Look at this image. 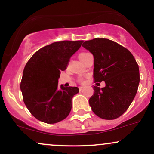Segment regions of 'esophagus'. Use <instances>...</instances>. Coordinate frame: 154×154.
<instances>
[{"label":"esophagus","instance_id":"1","mask_svg":"<svg viewBox=\"0 0 154 154\" xmlns=\"http://www.w3.org/2000/svg\"><path fill=\"white\" fill-rule=\"evenodd\" d=\"M82 89H83V87H79V91H82Z\"/></svg>","mask_w":154,"mask_h":154}]
</instances>
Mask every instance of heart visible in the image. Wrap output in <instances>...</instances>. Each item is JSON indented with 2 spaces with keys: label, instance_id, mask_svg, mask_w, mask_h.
Instances as JSON below:
<instances>
[{
  "label": "heart",
  "instance_id": "b5f03b06",
  "mask_svg": "<svg viewBox=\"0 0 154 154\" xmlns=\"http://www.w3.org/2000/svg\"><path fill=\"white\" fill-rule=\"evenodd\" d=\"M88 54H89V53H88V52H82V53H80V54H79V59L81 60L83 57H84V56H85L86 55H88ZM78 80H79V82H83V79L82 78H79Z\"/></svg>",
  "mask_w": 154,
  "mask_h": 154
}]
</instances>
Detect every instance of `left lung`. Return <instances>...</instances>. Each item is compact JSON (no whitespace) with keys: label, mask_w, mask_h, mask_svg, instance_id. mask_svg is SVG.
<instances>
[{"label":"left lung","mask_w":154,"mask_h":154,"mask_svg":"<svg viewBox=\"0 0 154 154\" xmlns=\"http://www.w3.org/2000/svg\"><path fill=\"white\" fill-rule=\"evenodd\" d=\"M82 46L94 56L95 82L106 83L104 88L93 87L90 106L101 119H115L128 110L137 93V63L130 51L109 39H93L85 41Z\"/></svg>","instance_id":"left-lung-1"}]
</instances>
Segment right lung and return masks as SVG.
<instances>
[{"label": "right lung", "instance_id": "add662e5", "mask_svg": "<svg viewBox=\"0 0 154 154\" xmlns=\"http://www.w3.org/2000/svg\"><path fill=\"white\" fill-rule=\"evenodd\" d=\"M82 42H55L38 50L26 63L20 88L24 104L37 119L55 124L69 114L72 98L79 89L62 85L59 89L58 81Z\"/></svg>", "mask_w": 154, "mask_h": 154}]
</instances>
